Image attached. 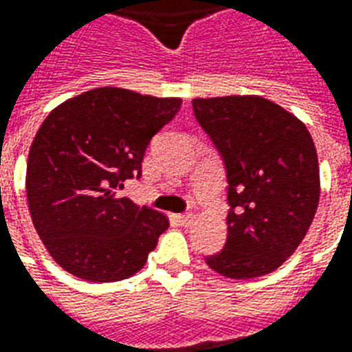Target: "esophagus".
Returning <instances> with one entry per match:
<instances>
[{"label":"esophagus","instance_id":"esophagus-1","mask_svg":"<svg viewBox=\"0 0 352 352\" xmlns=\"http://www.w3.org/2000/svg\"><path fill=\"white\" fill-rule=\"evenodd\" d=\"M177 221H179L182 227H188V225L194 223V214H192V212H186V214H179V216H177Z\"/></svg>","mask_w":352,"mask_h":352}]
</instances>
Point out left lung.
I'll list each match as a JSON object with an SVG mask.
<instances>
[{
	"mask_svg": "<svg viewBox=\"0 0 352 352\" xmlns=\"http://www.w3.org/2000/svg\"><path fill=\"white\" fill-rule=\"evenodd\" d=\"M195 120L227 171V241L206 264L230 278L272 273L307 236L319 164L305 123L260 96L194 99Z\"/></svg>",
	"mask_w": 352,
	"mask_h": 352,
	"instance_id": "obj_1",
	"label": "left lung"
}]
</instances>
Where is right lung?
Wrapping results in <instances>:
<instances>
[{"label":"right lung","instance_id":"right-lung-1","mask_svg":"<svg viewBox=\"0 0 352 352\" xmlns=\"http://www.w3.org/2000/svg\"><path fill=\"white\" fill-rule=\"evenodd\" d=\"M181 103L96 88L58 104L40 125L27 158V203L40 240L66 272L116 283L144 267L170 223L116 190L140 179L149 142Z\"/></svg>","mask_w":352,"mask_h":352}]
</instances>
